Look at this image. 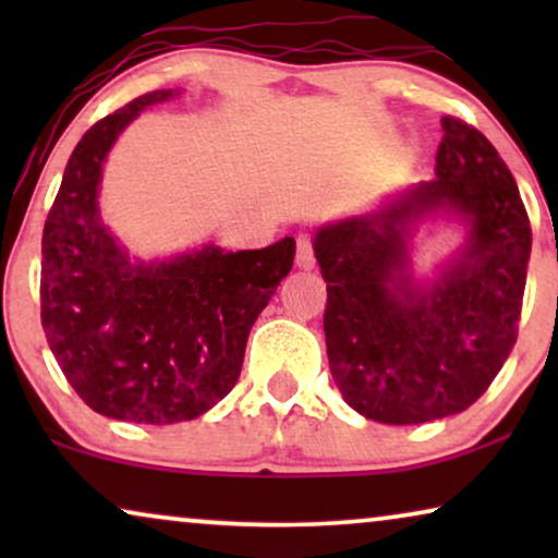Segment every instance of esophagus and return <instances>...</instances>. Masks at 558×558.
<instances>
[{"label":"esophagus","instance_id":"obj_1","mask_svg":"<svg viewBox=\"0 0 558 558\" xmlns=\"http://www.w3.org/2000/svg\"><path fill=\"white\" fill-rule=\"evenodd\" d=\"M296 266L300 269H315V248H312V241L307 235L296 239Z\"/></svg>","mask_w":558,"mask_h":558}]
</instances>
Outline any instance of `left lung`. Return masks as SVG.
<instances>
[{"mask_svg":"<svg viewBox=\"0 0 558 558\" xmlns=\"http://www.w3.org/2000/svg\"><path fill=\"white\" fill-rule=\"evenodd\" d=\"M441 129L437 178L315 235L330 373L342 399L380 424L460 414L487 391L518 338L529 213L485 134L454 117ZM439 211L462 217L469 241L437 280L418 286L408 241Z\"/></svg>","mask_w":558,"mask_h":558,"instance_id":"1","label":"left lung"}]
</instances>
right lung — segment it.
Returning a JSON list of instances; mask_svg holds the SVG:
<instances>
[{"mask_svg": "<svg viewBox=\"0 0 558 558\" xmlns=\"http://www.w3.org/2000/svg\"><path fill=\"white\" fill-rule=\"evenodd\" d=\"M178 94L151 90L83 134L43 231L45 338L75 393L119 422H190L216 407L241 376L251 327L294 264L292 235L256 251L205 246L134 264L106 231V155L140 111Z\"/></svg>", "mask_w": 558, "mask_h": 558, "instance_id": "1", "label": "right lung"}]
</instances>
